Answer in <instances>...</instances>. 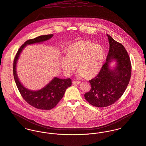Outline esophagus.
<instances>
[{
  "label": "esophagus",
  "mask_w": 146,
  "mask_h": 146,
  "mask_svg": "<svg viewBox=\"0 0 146 146\" xmlns=\"http://www.w3.org/2000/svg\"><path fill=\"white\" fill-rule=\"evenodd\" d=\"M80 84V82L77 81H73V84L74 85H79Z\"/></svg>",
  "instance_id": "obj_1"
}]
</instances>
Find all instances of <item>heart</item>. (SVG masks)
Masks as SVG:
<instances>
[{"mask_svg": "<svg viewBox=\"0 0 146 146\" xmlns=\"http://www.w3.org/2000/svg\"><path fill=\"white\" fill-rule=\"evenodd\" d=\"M104 56V50L101 45L89 40H80L69 46L66 55L61 58V65L67 75L76 70L78 64V77H92L100 71Z\"/></svg>", "mask_w": 146, "mask_h": 146, "instance_id": "1", "label": "heart"}]
</instances>
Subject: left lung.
<instances>
[{"mask_svg": "<svg viewBox=\"0 0 146 146\" xmlns=\"http://www.w3.org/2000/svg\"><path fill=\"white\" fill-rule=\"evenodd\" d=\"M110 50L100 72L89 81L91 88L85 94V99L92 106L106 107L114 104L122 94L129 83L131 74V64L124 46L107 34ZM113 59L116 68L110 69L109 63Z\"/></svg>", "mask_w": 146, "mask_h": 146, "instance_id": "left-lung-1", "label": "left lung"}]
</instances>
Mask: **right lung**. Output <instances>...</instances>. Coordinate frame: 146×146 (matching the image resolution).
<instances>
[{
    "mask_svg": "<svg viewBox=\"0 0 146 146\" xmlns=\"http://www.w3.org/2000/svg\"><path fill=\"white\" fill-rule=\"evenodd\" d=\"M53 35V34L40 35L27 40L19 49L13 61L14 79L22 97L30 106L42 110H50L56 106L62 98L66 88L72 85L71 79H60L55 77L47 85L41 90L31 91L25 88L20 82L16 73V64L20 54L27 44L42 42L50 39Z\"/></svg>",
    "mask_w": 146,
    "mask_h": 146,
    "instance_id": "obj_1",
    "label": "right lung"
}]
</instances>
